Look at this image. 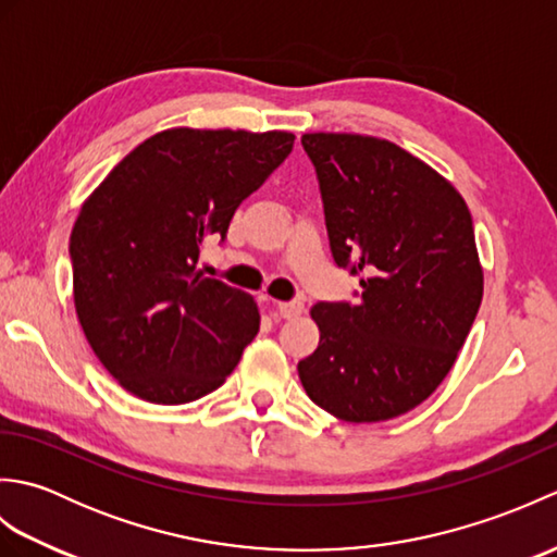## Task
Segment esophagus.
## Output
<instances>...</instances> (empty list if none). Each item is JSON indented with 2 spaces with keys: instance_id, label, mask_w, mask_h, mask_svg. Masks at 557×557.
I'll return each instance as SVG.
<instances>
[{
  "instance_id": "esophagus-1",
  "label": "esophagus",
  "mask_w": 557,
  "mask_h": 557,
  "mask_svg": "<svg viewBox=\"0 0 557 557\" xmlns=\"http://www.w3.org/2000/svg\"><path fill=\"white\" fill-rule=\"evenodd\" d=\"M277 313L282 318H287V321H289V318H299L304 313V304L301 301H280Z\"/></svg>"
}]
</instances>
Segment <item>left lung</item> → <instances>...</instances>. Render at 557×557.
I'll return each mask as SVG.
<instances>
[{"instance_id":"obj_1","label":"left lung","mask_w":557,"mask_h":557,"mask_svg":"<svg viewBox=\"0 0 557 557\" xmlns=\"http://www.w3.org/2000/svg\"><path fill=\"white\" fill-rule=\"evenodd\" d=\"M335 263L361 275L357 304L318 301V349L299 377L318 407L387 421L429 399L453 369L483 297L465 198L383 138L304 134Z\"/></svg>"}]
</instances>
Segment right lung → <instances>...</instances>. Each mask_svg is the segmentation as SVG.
Masks as SVG:
<instances>
[{
    "mask_svg": "<svg viewBox=\"0 0 557 557\" xmlns=\"http://www.w3.org/2000/svg\"><path fill=\"white\" fill-rule=\"evenodd\" d=\"M292 146L287 132L168 128L83 203L69 239L78 323L132 395L152 405L206 397L258 335L251 294L203 277L196 263Z\"/></svg>",
    "mask_w": 557,
    "mask_h": 557,
    "instance_id": "obj_1",
    "label": "right lung"
}]
</instances>
